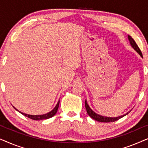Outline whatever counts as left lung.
<instances>
[{"label": "left lung", "mask_w": 148, "mask_h": 148, "mask_svg": "<svg viewBox=\"0 0 148 148\" xmlns=\"http://www.w3.org/2000/svg\"><path fill=\"white\" fill-rule=\"evenodd\" d=\"M128 39L129 40V42H130V44H131V46H132V47L134 48V49L136 50V51L138 52L139 54H140V56H141V57H143L142 53H141L140 49H139V48L138 47V46H137L136 42H135V40L133 39L132 37H131V36H128ZM85 106H86L87 112H88L89 116H90L92 119H94V120H96L97 121H99V122H103V123L114 122V121H116L117 120H119V119H121L122 117L125 116V115L128 114V112H127V114H125V115H123V116H118V117H114V118H112V117L103 116H101V115H99L98 114H96V112H94V111H93L92 109L90 108V107L89 106L88 103H87L86 100V101H85Z\"/></svg>", "instance_id": "8db88e82"}]
</instances>
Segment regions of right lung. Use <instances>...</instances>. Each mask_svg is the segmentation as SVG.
<instances>
[{
  "mask_svg": "<svg viewBox=\"0 0 148 148\" xmlns=\"http://www.w3.org/2000/svg\"><path fill=\"white\" fill-rule=\"evenodd\" d=\"M59 102H60V100L58 101L57 104H56V106L54 107V108L52 110V111H50V112L47 113V114H42V115H30V114H25V113H23V112H19L20 113H21L22 114L24 115V116L28 117V118L31 119H33V120H35V121H38V120H44V119H48L49 118H51L54 116V115L56 114V113L57 112V110L58 109V106H59ZM16 109V108H15ZM17 110V109H16ZM19 111V110H18Z\"/></svg>",
  "mask_w": 148,
  "mask_h": 148,
  "instance_id": "right-lung-1",
  "label": "right lung"
}]
</instances>
